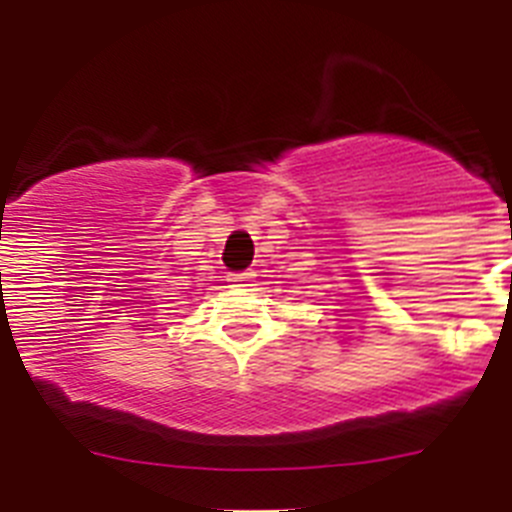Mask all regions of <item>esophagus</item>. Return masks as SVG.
<instances>
[{
  "instance_id": "esophagus-1",
  "label": "esophagus",
  "mask_w": 512,
  "mask_h": 512,
  "mask_svg": "<svg viewBox=\"0 0 512 512\" xmlns=\"http://www.w3.org/2000/svg\"><path fill=\"white\" fill-rule=\"evenodd\" d=\"M228 282H230V287H235V289L248 287V284L253 282V271H243V274H230Z\"/></svg>"
}]
</instances>
